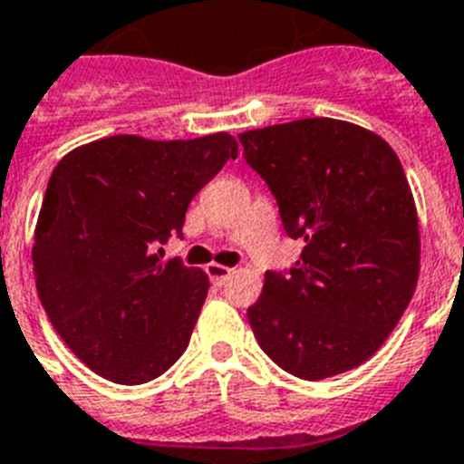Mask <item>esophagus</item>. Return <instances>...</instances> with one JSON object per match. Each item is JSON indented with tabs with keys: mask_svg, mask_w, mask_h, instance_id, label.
<instances>
[{
	"mask_svg": "<svg viewBox=\"0 0 464 464\" xmlns=\"http://www.w3.org/2000/svg\"><path fill=\"white\" fill-rule=\"evenodd\" d=\"M206 275H208V279H211L216 286H223L225 281L235 275V270H229V267H225V265L211 263V265H206Z\"/></svg>",
	"mask_w": 464,
	"mask_h": 464,
	"instance_id": "obj_1",
	"label": "esophagus"
}]
</instances>
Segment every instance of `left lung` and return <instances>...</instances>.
<instances>
[{
	"mask_svg": "<svg viewBox=\"0 0 464 464\" xmlns=\"http://www.w3.org/2000/svg\"><path fill=\"white\" fill-rule=\"evenodd\" d=\"M244 157L304 241L286 275L265 272L248 322L295 378L324 380L380 350L413 298L420 227L397 152L378 133L312 117L239 133Z\"/></svg>",
	"mask_w": 464,
	"mask_h": 464,
	"instance_id": "obj_1",
	"label": "left lung"
}]
</instances>
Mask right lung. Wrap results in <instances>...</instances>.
Here are the masks:
<instances>
[{
	"label": "right lung",
	"instance_id": "right-lung-1",
	"mask_svg": "<svg viewBox=\"0 0 464 464\" xmlns=\"http://www.w3.org/2000/svg\"><path fill=\"white\" fill-rule=\"evenodd\" d=\"M239 145L225 130L192 140L110 136L67 152L51 173L34 227L44 310L102 378L140 385L183 354L208 293L204 270L161 263L185 211Z\"/></svg>",
	"mask_w": 464,
	"mask_h": 464
}]
</instances>
